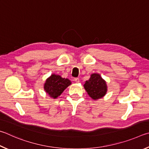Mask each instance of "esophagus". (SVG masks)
Masks as SVG:
<instances>
[{"label":"esophagus","instance_id":"34e87169","mask_svg":"<svg viewBox=\"0 0 149 149\" xmlns=\"http://www.w3.org/2000/svg\"><path fill=\"white\" fill-rule=\"evenodd\" d=\"M74 80L75 81V82H77V83H79L80 82V80L79 78H75Z\"/></svg>","mask_w":149,"mask_h":149}]
</instances>
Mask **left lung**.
I'll list each match as a JSON object with an SVG mask.
<instances>
[{"label":"left lung","instance_id":"1","mask_svg":"<svg viewBox=\"0 0 149 149\" xmlns=\"http://www.w3.org/2000/svg\"><path fill=\"white\" fill-rule=\"evenodd\" d=\"M84 87L90 97L94 100L102 98L107 91L106 82L97 73L91 74L90 79L86 81Z\"/></svg>","mask_w":149,"mask_h":149}]
</instances>
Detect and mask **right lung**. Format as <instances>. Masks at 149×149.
Returning <instances> with one entry per match:
<instances>
[{"instance_id": "add662e5", "label": "right lung", "mask_w": 149, "mask_h": 149, "mask_svg": "<svg viewBox=\"0 0 149 149\" xmlns=\"http://www.w3.org/2000/svg\"><path fill=\"white\" fill-rule=\"evenodd\" d=\"M70 84L71 82L69 79L62 78L59 75L52 74L46 79L44 89L50 97L56 99Z\"/></svg>"}]
</instances>
